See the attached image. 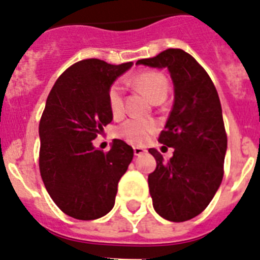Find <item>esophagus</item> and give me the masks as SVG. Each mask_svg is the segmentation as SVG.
<instances>
[{
  "label": "esophagus",
  "mask_w": 260,
  "mask_h": 260,
  "mask_svg": "<svg viewBox=\"0 0 260 260\" xmlns=\"http://www.w3.org/2000/svg\"><path fill=\"white\" fill-rule=\"evenodd\" d=\"M144 152H146V150H144L143 147H134V155L135 156H141V155H143Z\"/></svg>",
  "instance_id": "34e87169"
}]
</instances>
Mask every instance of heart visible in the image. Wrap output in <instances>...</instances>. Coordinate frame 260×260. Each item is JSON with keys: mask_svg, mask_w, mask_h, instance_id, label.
Masks as SVG:
<instances>
[{"mask_svg": "<svg viewBox=\"0 0 260 260\" xmlns=\"http://www.w3.org/2000/svg\"><path fill=\"white\" fill-rule=\"evenodd\" d=\"M133 83L143 91L148 98L155 102L157 99L167 98L168 82L165 77L156 71H146L135 75L132 79ZM109 109L113 116H119L123 112V86L119 82L112 84L108 92ZM156 130V123L152 119L147 118H130L119 126V138L132 144H142L147 141Z\"/></svg>", "mask_w": 260, "mask_h": 260, "instance_id": "heart-1", "label": "heart"}]
</instances>
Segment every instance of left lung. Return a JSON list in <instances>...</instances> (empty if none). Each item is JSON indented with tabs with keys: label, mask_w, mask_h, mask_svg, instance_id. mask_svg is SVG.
Here are the masks:
<instances>
[{
	"label": "left lung",
	"mask_w": 260,
	"mask_h": 260,
	"mask_svg": "<svg viewBox=\"0 0 260 260\" xmlns=\"http://www.w3.org/2000/svg\"><path fill=\"white\" fill-rule=\"evenodd\" d=\"M137 65L167 69L173 82V108L158 142L174 152L165 161L156 148L148 150L156 160L148 186L158 215L186 221L207 207L224 176L228 141L219 95L206 70L182 49H167Z\"/></svg>",
	"instance_id": "left-lung-1"
}]
</instances>
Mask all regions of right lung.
I'll return each instance as SVG.
<instances>
[{
	"instance_id": "obj_1",
	"label": "right lung",
	"mask_w": 260,
	"mask_h": 260,
	"mask_svg": "<svg viewBox=\"0 0 260 260\" xmlns=\"http://www.w3.org/2000/svg\"><path fill=\"white\" fill-rule=\"evenodd\" d=\"M133 62L79 61L57 79L39 125L40 174L57 207L78 220H95L114 206L117 186L134 151L113 139L109 152L92 141L112 122L108 92Z\"/></svg>"
}]
</instances>
